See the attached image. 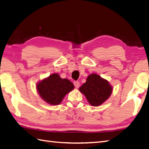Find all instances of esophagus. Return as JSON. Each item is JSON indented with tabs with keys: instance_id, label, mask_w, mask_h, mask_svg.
<instances>
[{
	"instance_id": "obj_1",
	"label": "esophagus",
	"mask_w": 149,
	"mask_h": 149,
	"mask_svg": "<svg viewBox=\"0 0 149 149\" xmlns=\"http://www.w3.org/2000/svg\"><path fill=\"white\" fill-rule=\"evenodd\" d=\"M73 83H74V85L75 86V88H79V86H80V84H79V83L78 81H74Z\"/></svg>"
}]
</instances>
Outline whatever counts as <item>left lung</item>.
<instances>
[{
    "mask_svg": "<svg viewBox=\"0 0 149 149\" xmlns=\"http://www.w3.org/2000/svg\"><path fill=\"white\" fill-rule=\"evenodd\" d=\"M113 90V87L107 79L95 73L90 74L86 82L79 87V90L86 98L92 106L97 107L106 101Z\"/></svg>",
    "mask_w": 149,
    "mask_h": 149,
    "instance_id": "1",
    "label": "left lung"
}]
</instances>
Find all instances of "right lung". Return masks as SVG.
<instances>
[{
    "mask_svg": "<svg viewBox=\"0 0 149 149\" xmlns=\"http://www.w3.org/2000/svg\"><path fill=\"white\" fill-rule=\"evenodd\" d=\"M74 88V85L69 79L61 78L57 73L50 74L37 84V90L40 97L52 106L61 104L65 95Z\"/></svg>",
    "mask_w": 149,
    "mask_h": 149,
    "instance_id": "right-lung-1",
    "label": "right lung"
}]
</instances>
